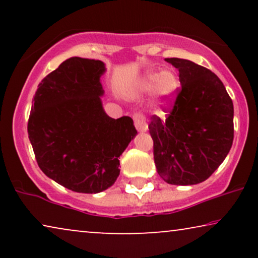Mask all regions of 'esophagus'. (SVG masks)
<instances>
[{"label":"esophagus","mask_w":258,"mask_h":258,"mask_svg":"<svg viewBox=\"0 0 258 258\" xmlns=\"http://www.w3.org/2000/svg\"><path fill=\"white\" fill-rule=\"evenodd\" d=\"M134 122H135L136 129L139 130L140 133H146L148 130V125L146 123V119L141 114H135L134 115Z\"/></svg>","instance_id":"esophagus-1"}]
</instances>
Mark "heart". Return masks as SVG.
Instances as JSON below:
<instances>
[{
  "label": "heart",
  "mask_w": 258,
  "mask_h": 258,
  "mask_svg": "<svg viewBox=\"0 0 258 258\" xmlns=\"http://www.w3.org/2000/svg\"><path fill=\"white\" fill-rule=\"evenodd\" d=\"M179 89L181 80L174 70H148L134 86V91L139 95L154 91L151 107L158 112L174 107Z\"/></svg>",
  "instance_id": "heart-1"
}]
</instances>
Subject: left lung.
<instances>
[{
	"mask_svg": "<svg viewBox=\"0 0 258 258\" xmlns=\"http://www.w3.org/2000/svg\"><path fill=\"white\" fill-rule=\"evenodd\" d=\"M165 61L178 70L182 89L165 121L151 117L155 164L169 184H199L230 151L234 105L222 81L209 69L189 59Z\"/></svg>",
	"mask_w": 258,
	"mask_h": 258,
	"instance_id": "1",
	"label": "left lung"
}]
</instances>
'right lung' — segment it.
Segmentation results:
<instances>
[{
    "mask_svg": "<svg viewBox=\"0 0 258 258\" xmlns=\"http://www.w3.org/2000/svg\"><path fill=\"white\" fill-rule=\"evenodd\" d=\"M105 64L98 59H66L38 84L28 135L38 167L76 192L97 194L119 175V156L136 129L128 116L111 118L101 97Z\"/></svg>",
    "mask_w": 258,
    "mask_h": 258,
    "instance_id": "right-lung-1",
    "label": "right lung"
}]
</instances>
